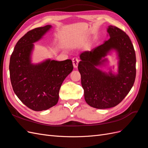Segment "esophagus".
<instances>
[{"label": "esophagus", "instance_id": "34e87169", "mask_svg": "<svg viewBox=\"0 0 148 148\" xmlns=\"http://www.w3.org/2000/svg\"><path fill=\"white\" fill-rule=\"evenodd\" d=\"M72 62H73V65L74 68H77L78 62H79V59L76 58H74L72 59Z\"/></svg>", "mask_w": 148, "mask_h": 148}]
</instances>
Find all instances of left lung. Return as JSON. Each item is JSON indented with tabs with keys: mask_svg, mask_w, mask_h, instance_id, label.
<instances>
[{
	"mask_svg": "<svg viewBox=\"0 0 148 148\" xmlns=\"http://www.w3.org/2000/svg\"><path fill=\"white\" fill-rule=\"evenodd\" d=\"M107 32L109 40L80 53L78 67L86 102L97 109L118 105L129 94L136 76V55L129 37L113 25H109ZM113 52L118 60L117 72L111 68L108 72L99 69L109 63L107 56Z\"/></svg>",
	"mask_w": 148,
	"mask_h": 148,
	"instance_id": "1",
	"label": "left lung"
}]
</instances>
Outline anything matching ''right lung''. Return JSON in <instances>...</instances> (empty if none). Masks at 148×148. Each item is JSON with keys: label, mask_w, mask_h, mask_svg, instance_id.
<instances>
[{"label": "right lung", "mask_w": 148, "mask_h": 148, "mask_svg": "<svg viewBox=\"0 0 148 148\" xmlns=\"http://www.w3.org/2000/svg\"><path fill=\"white\" fill-rule=\"evenodd\" d=\"M51 25L30 30L19 40L10 60V76L14 92L32 110H47L56 105L63 81L72 72V61L47 59L32 63L34 43L41 40Z\"/></svg>", "instance_id": "1"}]
</instances>
